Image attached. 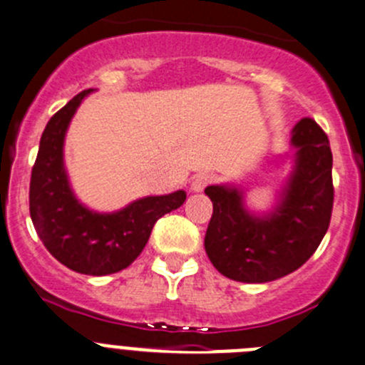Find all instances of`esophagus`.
<instances>
[{"instance_id":"34e87169","label":"esophagus","mask_w":365,"mask_h":365,"mask_svg":"<svg viewBox=\"0 0 365 365\" xmlns=\"http://www.w3.org/2000/svg\"><path fill=\"white\" fill-rule=\"evenodd\" d=\"M212 182V176L208 173H200V175H194L190 180V190L192 192H201L208 183Z\"/></svg>"}]
</instances>
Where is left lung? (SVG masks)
Masks as SVG:
<instances>
[{
	"label": "left lung",
	"instance_id": "1",
	"mask_svg": "<svg viewBox=\"0 0 365 365\" xmlns=\"http://www.w3.org/2000/svg\"><path fill=\"white\" fill-rule=\"evenodd\" d=\"M294 168L277 207L258 215L233 185H208L214 205L205 251L221 274L244 284H265L302 267L323 240L334 208L331 150L327 133L303 118L292 130Z\"/></svg>",
	"mask_w": 365,
	"mask_h": 365
}]
</instances>
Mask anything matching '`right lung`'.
Listing matches in <instances>:
<instances>
[{
    "instance_id": "add662e5",
    "label": "right lung",
    "mask_w": 365,
    "mask_h": 365,
    "mask_svg": "<svg viewBox=\"0 0 365 365\" xmlns=\"http://www.w3.org/2000/svg\"><path fill=\"white\" fill-rule=\"evenodd\" d=\"M76 94L48 121L30 180V215L46 250L71 271L105 277L126 269L146 246L155 222L185 201V190L146 196L112 214L88 210L63 168V139L81 100Z\"/></svg>"
}]
</instances>
